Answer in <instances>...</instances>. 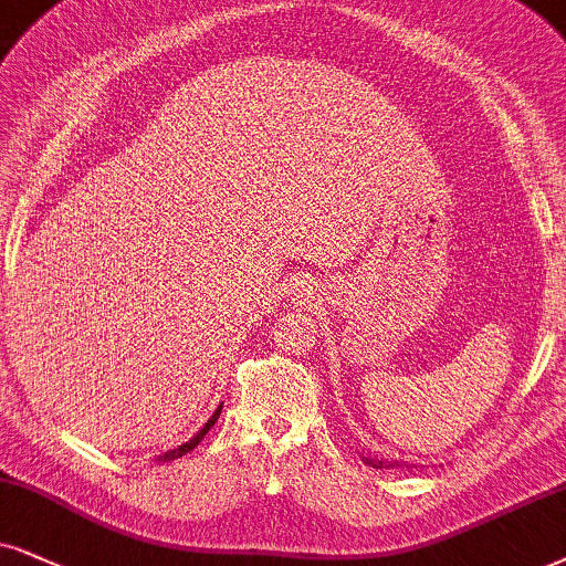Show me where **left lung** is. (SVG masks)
<instances>
[{
	"label": "left lung",
	"instance_id": "obj_1",
	"mask_svg": "<svg viewBox=\"0 0 566 566\" xmlns=\"http://www.w3.org/2000/svg\"><path fill=\"white\" fill-rule=\"evenodd\" d=\"M363 457V462L366 464H370V468H399L397 462H386V460H374V457H366V454H360Z\"/></svg>",
	"mask_w": 566,
	"mask_h": 566
}]
</instances>
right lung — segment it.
<instances>
[{"mask_svg":"<svg viewBox=\"0 0 566 566\" xmlns=\"http://www.w3.org/2000/svg\"><path fill=\"white\" fill-rule=\"evenodd\" d=\"M219 415H221V405L217 407V410H213V415H211V418H209V420H206V426H203V428H200V431H198L196 436H192V439H190V441H185V443H180V447H177V449H169V452H164V454H159V457H156V460H159V462H167V460H177V457L188 454V452H190V449H196V447H198V443H200V441H203V436L211 431V426H213V423H217V420H219Z\"/></svg>","mask_w":566,"mask_h":566,"instance_id":"obj_1","label":"right lung"}]
</instances>
